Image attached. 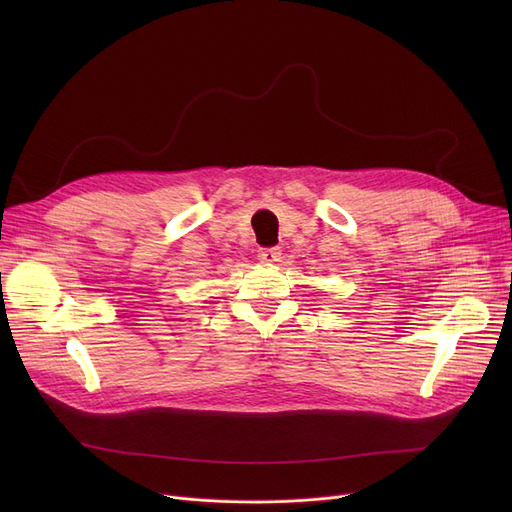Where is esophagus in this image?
<instances>
[{"label": "esophagus", "mask_w": 512, "mask_h": 512, "mask_svg": "<svg viewBox=\"0 0 512 512\" xmlns=\"http://www.w3.org/2000/svg\"><path fill=\"white\" fill-rule=\"evenodd\" d=\"M280 255H282L280 247H267V249H259L257 251V257L263 263H276V261H280Z\"/></svg>", "instance_id": "1"}]
</instances>
